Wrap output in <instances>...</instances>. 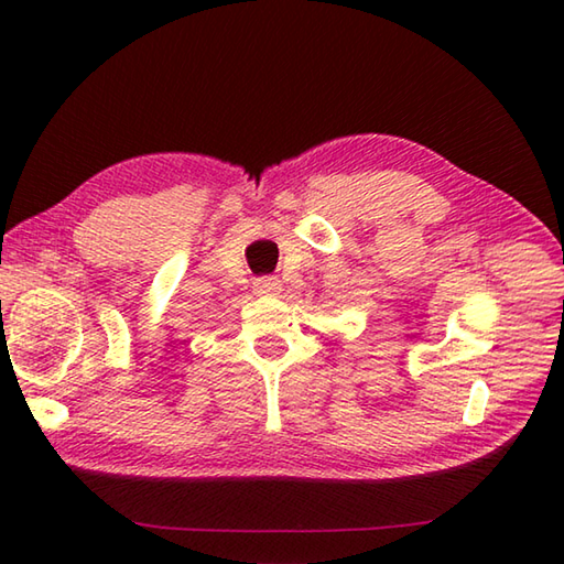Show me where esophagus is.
<instances>
[{
  "instance_id": "esophagus-1",
  "label": "esophagus",
  "mask_w": 564,
  "mask_h": 564,
  "mask_svg": "<svg viewBox=\"0 0 564 564\" xmlns=\"http://www.w3.org/2000/svg\"><path fill=\"white\" fill-rule=\"evenodd\" d=\"M254 291L261 295H275L281 291V281L273 279V275H261L254 281Z\"/></svg>"
}]
</instances>
